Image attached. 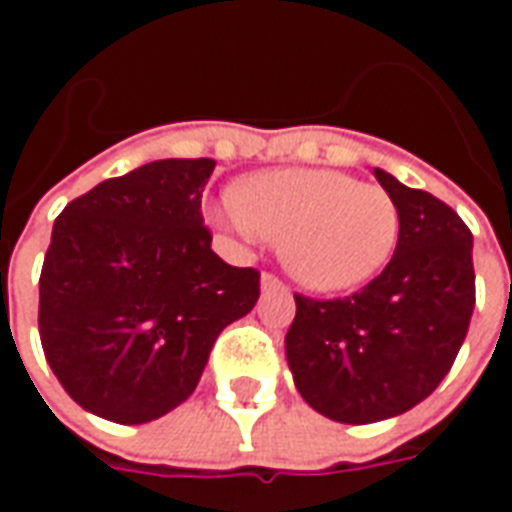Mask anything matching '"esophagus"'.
<instances>
[{
    "label": "esophagus",
    "mask_w": 512,
    "mask_h": 512,
    "mask_svg": "<svg viewBox=\"0 0 512 512\" xmlns=\"http://www.w3.org/2000/svg\"><path fill=\"white\" fill-rule=\"evenodd\" d=\"M260 288H263V290H282L285 285H282V279L274 277V274H263V277H260Z\"/></svg>",
    "instance_id": "34e87169"
}]
</instances>
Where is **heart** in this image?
<instances>
[{"instance_id":"heart-1","label":"heart","mask_w":512,"mask_h":512,"mask_svg":"<svg viewBox=\"0 0 512 512\" xmlns=\"http://www.w3.org/2000/svg\"><path fill=\"white\" fill-rule=\"evenodd\" d=\"M241 241L279 244L288 274L304 288L337 293L365 285L389 263L400 213L389 191L337 169H266L224 194L216 211Z\"/></svg>"}]
</instances>
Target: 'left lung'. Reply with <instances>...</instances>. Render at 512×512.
I'll return each mask as SVG.
<instances>
[{
  "mask_svg": "<svg viewBox=\"0 0 512 512\" xmlns=\"http://www.w3.org/2000/svg\"><path fill=\"white\" fill-rule=\"evenodd\" d=\"M400 213L392 260L345 299L296 296L293 384L318 414L367 425L422 403L450 373L474 310L472 233L450 205L376 167Z\"/></svg>",
  "mask_w": 512,
  "mask_h": 512,
  "instance_id": "left-lung-1",
  "label": "left lung"
}]
</instances>
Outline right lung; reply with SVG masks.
I'll list each match as a JSON object with an SVG mask.
<instances>
[{"label": "right lung", "mask_w": 512, "mask_h": 512, "mask_svg": "<svg viewBox=\"0 0 512 512\" xmlns=\"http://www.w3.org/2000/svg\"><path fill=\"white\" fill-rule=\"evenodd\" d=\"M213 158H161L65 205L40 271V343L95 417L142 425L200 384L216 337L260 296L202 224Z\"/></svg>", "instance_id": "add662e5"}]
</instances>
